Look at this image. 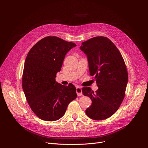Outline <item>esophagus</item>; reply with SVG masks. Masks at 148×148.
Listing matches in <instances>:
<instances>
[{
  "label": "esophagus",
  "mask_w": 148,
  "mask_h": 148,
  "mask_svg": "<svg viewBox=\"0 0 148 148\" xmlns=\"http://www.w3.org/2000/svg\"><path fill=\"white\" fill-rule=\"evenodd\" d=\"M76 92L78 96H81L82 95V89L81 87H77L76 89Z\"/></svg>",
  "instance_id": "34e87169"
}]
</instances>
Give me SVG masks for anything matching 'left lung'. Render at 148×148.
I'll list each match as a JSON object with an SVG mask.
<instances>
[{
    "instance_id": "8db88e82",
    "label": "left lung",
    "mask_w": 148,
    "mask_h": 148,
    "mask_svg": "<svg viewBox=\"0 0 148 148\" xmlns=\"http://www.w3.org/2000/svg\"><path fill=\"white\" fill-rule=\"evenodd\" d=\"M80 50L87 57L90 74L94 75L98 89L94 92L84 87V95L92 101L86 110L94 120L111 116L118 110L125 97L128 75L122 56L115 45L107 37H93L82 43Z\"/></svg>"
}]
</instances>
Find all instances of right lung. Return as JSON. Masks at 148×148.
Wrapping results in <instances>:
<instances>
[{
    "mask_svg": "<svg viewBox=\"0 0 148 148\" xmlns=\"http://www.w3.org/2000/svg\"><path fill=\"white\" fill-rule=\"evenodd\" d=\"M77 45L56 36L38 41L25 62L22 88L33 112L46 121H55L64 115L68 105L77 97L76 88L56 81L66 54Z\"/></svg>",
    "mask_w": 148,
    "mask_h": 148,
    "instance_id": "obj_1",
    "label": "right lung"
}]
</instances>
